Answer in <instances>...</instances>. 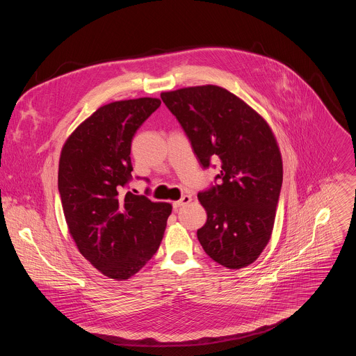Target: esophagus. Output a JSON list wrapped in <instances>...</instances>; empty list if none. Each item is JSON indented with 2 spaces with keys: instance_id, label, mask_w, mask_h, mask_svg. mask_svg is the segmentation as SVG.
<instances>
[{
  "instance_id": "1",
  "label": "esophagus",
  "mask_w": 356,
  "mask_h": 356,
  "mask_svg": "<svg viewBox=\"0 0 356 356\" xmlns=\"http://www.w3.org/2000/svg\"><path fill=\"white\" fill-rule=\"evenodd\" d=\"M190 202H191V197H190V195H184L181 199H179V200H176V202H173V207H175V209H177V207H181V206L188 204Z\"/></svg>"
}]
</instances>
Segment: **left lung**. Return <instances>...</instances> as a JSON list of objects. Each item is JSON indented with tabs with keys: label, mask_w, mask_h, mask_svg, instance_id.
<instances>
[{
	"label": "left lung",
	"mask_w": 356,
	"mask_h": 356,
	"mask_svg": "<svg viewBox=\"0 0 356 356\" xmlns=\"http://www.w3.org/2000/svg\"><path fill=\"white\" fill-rule=\"evenodd\" d=\"M200 165H220L218 184L200 191L206 224L197 229L204 252L240 269L270 240L282 184V161L269 124L228 90L207 84L162 92Z\"/></svg>",
	"instance_id": "obj_1"
}]
</instances>
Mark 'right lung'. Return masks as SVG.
<instances>
[{
	"instance_id": "1",
	"label": "right lung",
	"mask_w": 356,
	"mask_h": 356,
	"mask_svg": "<svg viewBox=\"0 0 356 356\" xmlns=\"http://www.w3.org/2000/svg\"><path fill=\"white\" fill-rule=\"evenodd\" d=\"M159 105L157 98L104 105L61 150L58 193L70 234L95 269L119 281L138 273L157 252L172 213L170 203L124 193L134 170L132 138Z\"/></svg>"
}]
</instances>
